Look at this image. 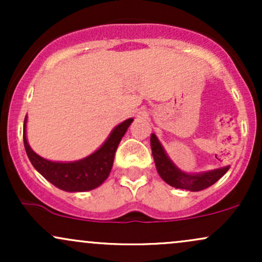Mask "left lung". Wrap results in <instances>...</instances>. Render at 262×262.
<instances>
[{"label":"left lung","mask_w":262,"mask_h":262,"mask_svg":"<svg viewBox=\"0 0 262 262\" xmlns=\"http://www.w3.org/2000/svg\"><path fill=\"white\" fill-rule=\"evenodd\" d=\"M150 145H151L152 158H154L158 173L165 182L175 188L187 189L191 192L202 191V189L208 188L213 183L217 182L230 167L224 166L219 167V169L204 171V172L187 173L180 170L173 164L154 133L150 137Z\"/></svg>","instance_id":"1"}]
</instances>
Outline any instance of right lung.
Segmentation results:
<instances>
[{
    "instance_id": "1",
    "label": "right lung",
    "mask_w": 262,
    "mask_h": 262,
    "mask_svg": "<svg viewBox=\"0 0 262 262\" xmlns=\"http://www.w3.org/2000/svg\"><path fill=\"white\" fill-rule=\"evenodd\" d=\"M133 121V118H128L117 125L95 152L76 161H50L33 151L27 140V116L23 125V143L32 165L44 179L62 191L86 192L101 186L110 176L117 148Z\"/></svg>"
}]
</instances>
